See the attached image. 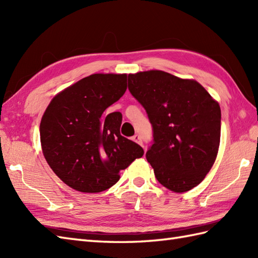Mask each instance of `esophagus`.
<instances>
[{"label":"esophagus","mask_w":258,"mask_h":258,"mask_svg":"<svg viewBox=\"0 0 258 258\" xmlns=\"http://www.w3.org/2000/svg\"><path fill=\"white\" fill-rule=\"evenodd\" d=\"M132 140L135 142V143H138V144H140V145H142L143 146V142H142V139H141V136L140 135H134L133 138H132Z\"/></svg>","instance_id":"1"}]
</instances>
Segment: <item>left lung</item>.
Here are the masks:
<instances>
[{"instance_id":"left-lung-1","label":"left lung","mask_w":258,"mask_h":258,"mask_svg":"<svg viewBox=\"0 0 258 258\" xmlns=\"http://www.w3.org/2000/svg\"><path fill=\"white\" fill-rule=\"evenodd\" d=\"M128 90L153 127L146 160L156 179L175 193L199 185L216 160L221 107L199 82L164 71L128 75Z\"/></svg>"}]
</instances>
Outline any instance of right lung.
<instances>
[{
	"label": "right lung",
	"instance_id": "obj_1",
	"mask_svg": "<svg viewBox=\"0 0 258 258\" xmlns=\"http://www.w3.org/2000/svg\"><path fill=\"white\" fill-rule=\"evenodd\" d=\"M126 74H92L53 97L41 120L42 151L70 187L100 193L112 187L144 151L120 135L122 114H106L127 89Z\"/></svg>",
	"mask_w": 258,
	"mask_h": 258
}]
</instances>
